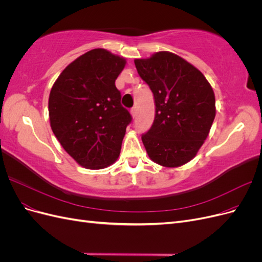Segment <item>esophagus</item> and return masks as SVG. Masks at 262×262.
Returning a JSON list of instances; mask_svg holds the SVG:
<instances>
[{
	"mask_svg": "<svg viewBox=\"0 0 262 262\" xmlns=\"http://www.w3.org/2000/svg\"><path fill=\"white\" fill-rule=\"evenodd\" d=\"M130 113H131V116H132L133 118H136V117H137V108L133 107V108L130 110Z\"/></svg>",
	"mask_w": 262,
	"mask_h": 262,
	"instance_id": "34e87169",
	"label": "esophagus"
}]
</instances>
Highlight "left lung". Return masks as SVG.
Masks as SVG:
<instances>
[{
  "label": "left lung",
  "instance_id": "1",
  "mask_svg": "<svg viewBox=\"0 0 262 262\" xmlns=\"http://www.w3.org/2000/svg\"><path fill=\"white\" fill-rule=\"evenodd\" d=\"M138 73L154 95L155 118L142 136L148 157L179 167L196 155L215 118V96L199 70L168 51L136 59Z\"/></svg>",
  "mask_w": 262,
  "mask_h": 262
}]
</instances>
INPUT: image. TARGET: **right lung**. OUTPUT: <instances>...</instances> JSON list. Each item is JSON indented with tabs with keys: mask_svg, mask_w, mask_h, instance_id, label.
Returning a JSON list of instances; mask_svg holds the SVG:
<instances>
[{
	"mask_svg": "<svg viewBox=\"0 0 262 262\" xmlns=\"http://www.w3.org/2000/svg\"><path fill=\"white\" fill-rule=\"evenodd\" d=\"M125 63L105 49H93L70 63L51 89V129L66 152L85 168H105L120 154L132 120L115 85Z\"/></svg>",
	"mask_w": 262,
	"mask_h": 262,
	"instance_id": "right-lung-1",
	"label": "right lung"
}]
</instances>
